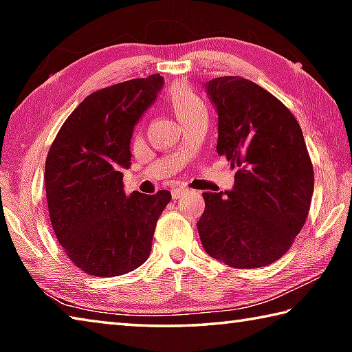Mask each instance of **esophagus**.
Masks as SVG:
<instances>
[{
    "mask_svg": "<svg viewBox=\"0 0 352 352\" xmlns=\"http://www.w3.org/2000/svg\"><path fill=\"white\" fill-rule=\"evenodd\" d=\"M188 192V189L186 188H174L170 190V194H172V199H180L182 195H184Z\"/></svg>",
    "mask_w": 352,
    "mask_h": 352,
    "instance_id": "1",
    "label": "esophagus"
}]
</instances>
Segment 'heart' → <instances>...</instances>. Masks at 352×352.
I'll use <instances>...</instances> for the list:
<instances>
[{
	"instance_id": "b5f03b06",
	"label": "heart",
	"mask_w": 352,
	"mask_h": 352,
	"mask_svg": "<svg viewBox=\"0 0 352 352\" xmlns=\"http://www.w3.org/2000/svg\"><path fill=\"white\" fill-rule=\"evenodd\" d=\"M166 104L180 124L189 121L200 111H206L204 100L197 96L192 88L183 82L175 83L169 88V91L166 93Z\"/></svg>"
}]
</instances>
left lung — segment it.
I'll list each match as a JSON object with an SVG mask.
<instances>
[{"label":"left lung","instance_id":"1","mask_svg":"<svg viewBox=\"0 0 352 352\" xmlns=\"http://www.w3.org/2000/svg\"><path fill=\"white\" fill-rule=\"evenodd\" d=\"M204 85L217 111V153L237 170L231 190L204 192L201 245L234 269L269 265L290 248L311 206L305 136L287 107L258 83L223 76Z\"/></svg>","mask_w":352,"mask_h":352}]
</instances>
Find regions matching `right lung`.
<instances>
[{"label":"right lung","mask_w":352,"mask_h":352,"mask_svg":"<svg viewBox=\"0 0 352 352\" xmlns=\"http://www.w3.org/2000/svg\"><path fill=\"white\" fill-rule=\"evenodd\" d=\"M152 74L90 94L58 130L45 164L52 230L73 264L91 276H119L144 262L169 190L124 192L135 126L157 100Z\"/></svg>","instance_id":"obj_1"}]
</instances>
